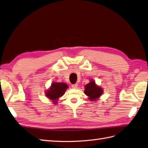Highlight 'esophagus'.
<instances>
[{"mask_svg":"<svg viewBox=\"0 0 148 148\" xmlns=\"http://www.w3.org/2000/svg\"><path fill=\"white\" fill-rule=\"evenodd\" d=\"M77 87H78L77 84H73V85H72V88H77Z\"/></svg>","mask_w":148,"mask_h":148,"instance_id":"34e87169","label":"esophagus"}]
</instances>
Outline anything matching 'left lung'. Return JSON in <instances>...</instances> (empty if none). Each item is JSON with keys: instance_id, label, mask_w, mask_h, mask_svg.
Returning <instances> with one entry per match:
<instances>
[{"instance_id": "obj_1", "label": "left lung", "mask_w": 148, "mask_h": 148, "mask_svg": "<svg viewBox=\"0 0 148 148\" xmlns=\"http://www.w3.org/2000/svg\"><path fill=\"white\" fill-rule=\"evenodd\" d=\"M84 87V94L88 97V100L92 102H95L97 100L103 93V88L97 85L95 82L92 79H90V82L87 84Z\"/></svg>"}]
</instances>
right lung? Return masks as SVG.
I'll return each mask as SVG.
<instances>
[{
	"label": "right lung",
	"instance_id": "add662e5",
	"mask_svg": "<svg viewBox=\"0 0 148 148\" xmlns=\"http://www.w3.org/2000/svg\"><path fill=\"white\" fill-rule=\"evenodd\" d=\"M68 85L64 82H54L47 90H45V95L54 104H57L59 99L64 94Z\"/></svg>",
	"mask_w": 148,
	"mask_h": 148
}]
</instances>
